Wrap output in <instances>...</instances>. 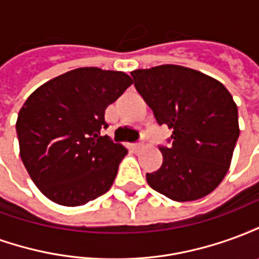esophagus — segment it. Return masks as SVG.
Here are the masks:
<instances>
[{
	"mask_svg": "<svg viewBox=\"0 0 259 259\" xmlns=\"http://www.w3.org/2000/svg\"><path fill=\"white\" fill-rule=\"evenodd\" d=\"M133 150H135V151H139V150H141V148H143V147H144V144H143V143H137V144H133Z\"/></svg>",
	"mask_w": 259,
	"mask_h": 259,
	"instance_id": "esophagus-1",
	"label": "esophagus"
}]
</instances>
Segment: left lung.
<instances>
[{"mask_svg": "<svg viewBox=\"0 0 259 259\" xmlns=\"http://www.w3.org/2000/svg\"><path fill=\"white\" fill-rule=\"evenodd\" d=\"M136 90L159 124L172 129L161 168L147 174L150 187L170 200L205 197L228 174L239 139L237 105L228 89L208 74L179 65L132 72Z\"/></svg>", "mask_w": 259, "mask_h": 259, "instance_id": "1", "label": "left lung"}]
</instances>
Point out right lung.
Listing matches in <instances>:
<instances>
[{"label":"right lung","mask_w":259,"mask_h":259,"mask_svg":"<svg viewBox=\"0 0 259 259\" xmlns=\"http://www.w3.org/2000/svg\"><path fill=\"white\" fill-rule=\"evenodd\" d=\"M132 83L124 72L79 68L26 100L16 120L20 158L48 200L79 206L111 189L127 150L102 136L104 115Z\"/></svg>","instance_id":"obj_1"}]
</instances>
